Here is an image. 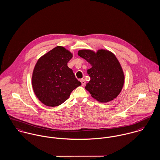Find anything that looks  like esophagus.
<instances>
[{
  "label": "esophagus",
  "instance_id": "34e87169",
  "mask_svg": "<svg viewBox=\"0 0 160 160\" xmlns=\"http://www.w3.org/2000/svg\"><path fill=\"white\" fill-rule=\"evenodd\" d=\"M80 81H81V84H82V86H84L85 84H86V81H85L84 79H81Z\"/></svg>",
  "mask_w": 160,
  "mask_h": 160
}]
</instances>
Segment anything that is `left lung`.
I'll list each match as a JSON object with an SVG mask.
<instances>
[{"instance_id": "1", "label": "left lung", "mask_w": 160, "mask_h": 160, "mask_svg": "<svg viewBox=\"0 0 160 160\" xmlns=\"http://www.w3.org/2000/svg\"><path fill=\"white\" fill-rule=\"evenodd\" d=\"M78 55L91 65L88 69L91 80L85 89L97 101L107 103L116 98L121 91L124 74L122 67L114 54L110 51L100 49L80 50Z\"/></svg>"}]
</instances>
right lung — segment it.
<instances>
[{"label":"right lung","instance_id":"right-lung-1","mask_svg":"<svg viewBox=\"0 0 160 160\" xmlns=\"http://www.w3.org/2000/svg\"><path fill=\"white\" fill-rule=\"evenodd\" d=\"M72 54L57 46L37 62L32 76V86L38 99L46 106L57 107L65 102L71 92L81 85L67 63Z\"/></svg>","mask_w":160,"mask_h":160}]
</instances>
